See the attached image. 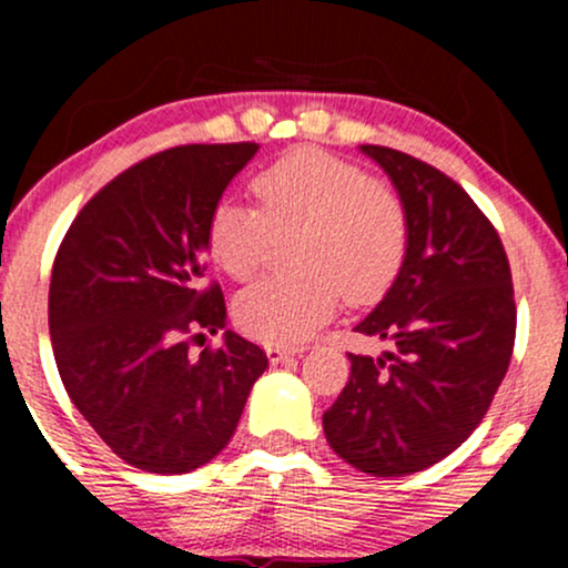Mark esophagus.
<instances>
[{"label":"esophagus","mask_w":568,"mask_h":568,"mask_svg":"<svg viewBox=\"0 0 568 568\" xmlns=\"http://www.w3.org/2000/svg\"><path fill=\"white\" fill-rule=\"evenodd\" d=\"M293 347H283V344H266V357H270L272 363H280V361H285V357H291L293 355Z\"/></svg>","instance_id":"1"}]
</instances>
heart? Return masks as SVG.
Masks as SVG:
<instances>
[{
    "label": "heart",
    "mask_w": 568,
    "mask_h": 568,
    "mask_svg": "<svg viewBox=\"0 0 568 568\" xmlns=\"http://www.w3.org/2000/svg\"><path fill=\"white\" fill-rule=\"evenodd\" d=\"M256 205L221 200L207 219V253L226 275L253 280L277 237L302 232L304 272L270 277L237 298L247 336L296 344L334 317L347 296L371 304L393 288L406 264L408 207L389 181L321 149H298L251 181Z\"/></svg>",
    "instance_id": "heart-1"
}]
</instances>
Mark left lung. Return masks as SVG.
Masks as SVG:
<instances>
[{
  "label": "left lung",
  "instance_id": "left-lung-1",
  "mask_svg": "<svg viewBox=\"0 0 568 568\" xmlns=\"http://www.w3.org/2000/svg\"><path fill=\"white\" fill-rule=\"evenodd\" d=\"M408 207L400 275L357 334L384 355L349 352V379L323 414L331 448L357 470L400 478L440 462L473 435L515 347L505 245L470 194L438 168L363 143Z\"/></svg>",
  "mask_w": 568,
  "mask_h": 568
}]
</instances>
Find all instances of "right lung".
<instances>
[{
    "label": "right lung",
    "mask_w": 568,
    "mask_h": 568,
    "mask_svg": "<svg viewBox=\"0 0 568 568\" xmlns=\"http://www.w3.org/2000/svg\"><path fill=\"white\" fill-rule=\"evenodd\" d=\"M256 143H186L135 162L84 202L58 245L50 338L98 438L146 473L197 470L230 443L266 352L224 328L205 280L207 219Z\"/></svg>",
    "instance_id": "add662e5"
}]
</instances>
